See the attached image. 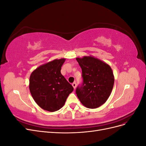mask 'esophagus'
<instances>
[{
  "label": "esophagus",
  "mask_w": 146,
  "mask_h": 146,
  "mask_svg": "<svg viewBox=\"0 0 146 146\" xmlns=\"http://www.w3.org/2000/svg\"><path fill=\"white\" fill-rule=\"evenodd\" d=\"M72 86H73V88H74V89H76V86H77V85H76V83H73L72 84Z\"/></svg>",
  "instance_id": "obj_1"
}]
</instances>
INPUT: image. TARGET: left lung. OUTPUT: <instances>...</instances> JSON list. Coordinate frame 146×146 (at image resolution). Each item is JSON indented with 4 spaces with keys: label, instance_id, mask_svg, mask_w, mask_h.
Here are the masks:
<instances>
[{
    "label": "left lung",
    "instance_id": "1",
    "mask_svg": "<svg viewBox=\"0 0 146 146\" xmlns=\"http://www.w3.org/2000/svg\"><path fill=\"white\" fill-rule=\"evenodd\" d=\"M82 70L83 82L76 94L86 108L94 109L102 105L111 94L114 77L111 67L92 56L76 58Z\"/></svg>",
    "mask_w": 146,
    "mask_h": 146
}]
</instances>
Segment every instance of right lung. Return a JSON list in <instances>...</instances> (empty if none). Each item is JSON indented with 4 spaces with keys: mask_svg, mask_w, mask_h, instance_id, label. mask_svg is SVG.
<instances>
[{
    "mask_svg": "<svg viewBox=\"0 0 146 146\" xmlns=\"http://www.w3.org/2000/svg\"><path fill=\"white\" fill-rule=\"evenodd\" d=\"M66 59H55L39 66L31 74L29 90L38 106L50 112L62 108L74 88L61 74Z\"/></svg>",
    "mask_w": 146,
    "mask_h": 146,
    "instance_id": "1",
    "label": "right lung"
}]
</instances>
